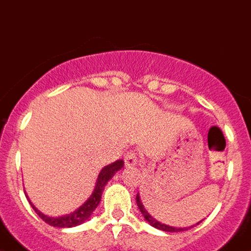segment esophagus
<instances>
[{
    "instance_id": "1",
    "label": "esophagus",
    "mask_w": 251,
    "mask_h": 251,
    "mask_svg": "<svg viewBox=\"0 0 251 251\" xmlns=\"http://www.w3.org/2000/svg\"><path fill=\"white\" fill-rule=\"evenodd\" d=\"M124 161H125L126 166H134V165H136L137 161H139L137 153L134 152V151H128V152L125 155Z\"/></svg>"
}]
</instances>
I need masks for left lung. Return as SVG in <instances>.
<instances>
[{
	"label": "left lung",
	"instance_id": "8db88e82",
	"mask_svg": "<svg viewBox=\"0 0 251 251\" xmlns=\"http://www.w3.org/2000/svg\"><path fill=\"white\" fill-rule=\"evenodd\" d=\"M136 202H137V206H139L140 211L142 213V215H144V218H145L146 221H149L151 225H152L153 227H156V229H160V230H164V231H169V232H179V231H186V230H189L190 227H173V226H169V225H165V224H161L160 221L155 220V219L152 218V216L150 215V214L148 213L145 210V207L142 206L141 201H140V196L139 194L136 195ZM196 225H199V223ZM193 227V226H191Z\"/></svg>",
	"mask_w": 251,
	"mask_h": 251
}]
</instances>
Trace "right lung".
Listing matches in <instances>:
<instances>
[{"label":"right lung","mask_w":251,"mask_h":251,"mask_svg":"<svg viewBox=\"0 0 251 251\" xmlns=\"http://www.w3.org/2000/svg\"><path fill=\"white\" fill-rule=\"evenodd\" d=\"M124 166V161L123 160H117V161L112 162V164L107 165L102 170L100 171L99 174V177H98V181H96V186H95V190L94 193L91 194V196L89 198L85 204L82 206L78 207L76 211H74L72 214L66 216H61V218H50V216L44 215L42 213H40L32 204L31 206L33 207V210L36 211L40 218L47 223L49 225L51 226H55V227H72V226H76V225H80L82 224L83 221H86L87 219L91 216V214L94 213V210L98 207V205L100 204V200H101V194H102L103 189H105V185L107 184L110 179H111L112 176L116 174V171L120 170L121 168ZM31 202V201H30Z\"/></svg>","instance_id":"1"}]
</instances>
